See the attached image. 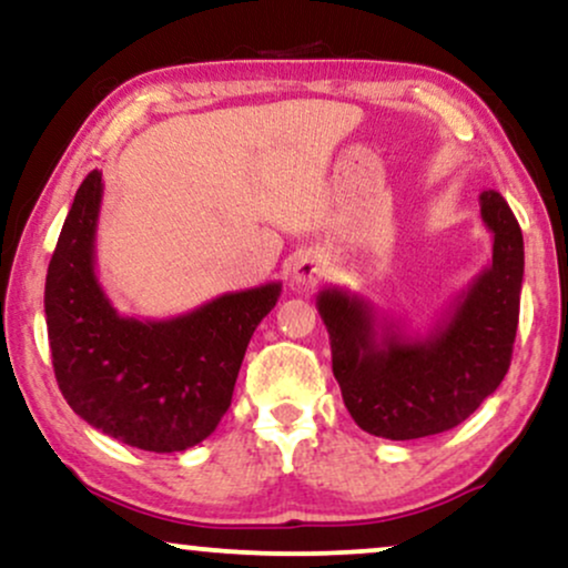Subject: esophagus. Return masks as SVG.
I'll return each mask as SVG.
<instances>
[{"label":"esophagus","instance_id":"34e87169","mask_svg":"<svg viewBox=\"0 0 568 568\" xmlns=\"http://www.w3.org/2000/svg\"><path fill=\"white\" fill-rule=\"evenodd\" d=\"M322 275V264L317 256H298L291 267V283L298 285V288H306V285H314Z\"/></svg>","mask_w":568,"mask_h":568}]
</instances>
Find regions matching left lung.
<instances>
[{"instance_id": "1", "label": "left lung", "mask_w": 568, "mask_h": 568, "mask_svg": "<svg viewBox=\"0 0 568 568\" xmlns=\"http://www.w3.org/2000/svg\"><path fill=\"white\" fill-rule=\"evenodd\" d=\"M479 212L493 233V262L425 335L358 293L320 291L333 375L364 433L387 440L445 433L504 383L519 325L524 239L498 191L479 193Z\"/></svg>"}]
</instances>
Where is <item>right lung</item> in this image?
I'll list each match as a JSON object with an SVG mask.
<instances>
[{
    "mask_svg": "<svg viewBox=\"0 0 568 568\" xmlns=\"http://www.w3.org/2000/svg\"><path fill=\"white\" fill-rule=\"evenodd\" d=\"M102 172L78 189L49 262L44 314L54 377L70 408L114 440L154 454L214 433L243 354L275 308L280 283L222 293L170 320L120 314L97 277Z\"/></svg>",
    "mask_w": 568,
    "mask_h": 568,
    "instance_id": "right-lung-1",
    "label": "right lung"
}]
</instances>
